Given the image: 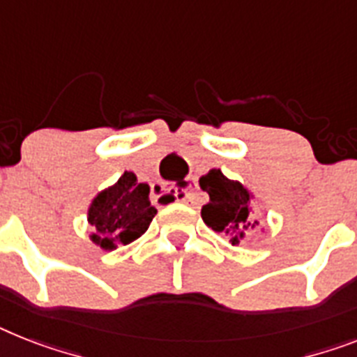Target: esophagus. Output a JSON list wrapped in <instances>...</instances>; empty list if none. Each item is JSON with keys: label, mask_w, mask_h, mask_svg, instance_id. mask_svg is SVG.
<instances>
[{"label": "esophagus", "mask_w": 357, "mask_h": 357, "mask_svg": "<svg viewBox=\"0 0 357 357\" xmlns=\"http://www.w3.org/2000/svg\"><path fill=\"white\" fill-rule=\"evenodd\" d=\"M197 190H199V182H197L195 176H191L188 181H184L182 184H178L175 188V195L182 200H190L193 202L197 195Z\"/></svg>", "instance_id": "obj_1"}]
</instances>
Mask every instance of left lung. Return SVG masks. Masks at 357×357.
I'll list each match as a JSON object with an SVG mask.
<instances>
[{"mask_svg": "<svg viewBox=\"0 0 357 357\" xmlns=\"http://www.w3.org/2000/svg\"><path fill=\"white\" fill-rule=\"evenodd\" d=\"M199 184L210 195V202L200 210L206 226L228 235L234 246L246 237L248 229L259 228V220L252 219L255 195L243 182L231 181L220 169H210L200 176Z\"/></svg>", "mask_w": 357, "mask_h": 357, "instance_id": "obj_1", "label": "left lung"}]
</instances>
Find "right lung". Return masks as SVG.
<instances>
[{
  "instance_id": "1",
  "label": "right lung",
  "mask_w": 357,
  "mask_h": 357,
  "mask_svg": "<svg viewBox=\"0 0 357 357\" xmlns=\"http://www.w3.org/2000/svg\"><path fill=\"white\" fill-rule=\"evenodd\" d=\"M157 208L149 202V184L126 172L113 185L102 190L87 208L89 238L104 252L116 250L142 237Z\"/></svg>"
}]
</instances>
